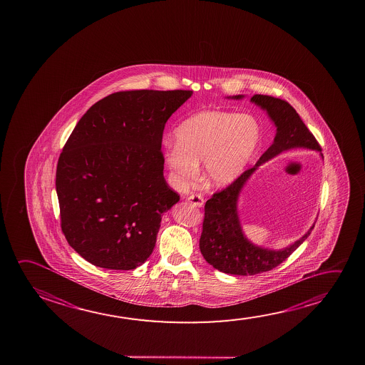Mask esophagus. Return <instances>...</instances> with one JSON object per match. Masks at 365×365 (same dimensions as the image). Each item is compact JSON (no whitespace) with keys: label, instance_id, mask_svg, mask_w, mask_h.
Here are the masks:
<instances>
[{"label":"esophagus","instance_id":"obj_1","mask_svg":"<svg viewBox=\"0 0 365 365\" xmlns=\"http://www.w3.org/2000/svg\"><path fill=\"white\" fill-rule=\"evenodd\" d=\"M187 201L191 202L193 206H197V207H202L203 206V197L201 195H191L187 197Z\"/></svg>","mask_w":365,"mask_h":365}]
</instances>
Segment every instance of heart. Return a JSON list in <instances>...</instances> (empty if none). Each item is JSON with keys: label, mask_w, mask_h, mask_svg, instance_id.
I'll use <instances>...</instances> for the list:
<instances>
[{"label": "heart", "mask_w": 365, "mask_h": 365, "mask_svg": "<svg viewBox=\"0 0 365 365\" xmlns=\"http://www.w3.org/2000/svg\"><path fill=\"white\" fill-rule=\"evenodd\" d=\"M164 162L177 187L191 185L202 162L205 180L225 187L245 172L257 151L261 127L250 114L202 110L185 118L173 132Z\"/></svg>", "instance_id": "obj_1"}]
</instances>
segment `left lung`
I'll use <instances>...</instances> for the list:
<instances>
[{
    "mask_svg": "<svg viewBox=\"0 0 365 365\" xmlns=\"http://www.w3.org/2000/svg\"><path fill=\"white\" fill-rule=\"evenodd\" d=\"M227 98L240 101L245 96ZM251 102L264 110L275 125L274 143L263 153L255 167L245 170L224 191L217 192L207 200L200 238V251L203 258L214 269L230 275H256L279 266L309 237L316 224L314 222L302 238L280 250L255 245L245 237L240 222L238 201L247 182L251 180L258 168L280 155L281 153L293 149L314 150L323 159L316 138L289 103L261 94L252 96Z\"/></svg>",
    "mask_w": 365,
    "mask_h": 365,
    "instance_id": "1",
    "label": "left lung"
}]
</instances>
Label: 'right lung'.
I'll list each match as a JSON object with an SVG mask.
<instances>
[{
    "mask_svg": "<svg viewBox=\"0 0 365 365\" xmlns=\"http://www.w3.org/2000/svg\"><path fill=\"white\" fill-rule=\"evenodd\" d=\"M191 90H132L80 118L56 172L61 227L88 262L133 269L149 258L164 212L180 201L164 178L163 131Z\"/></svg>",
    "mask_w": 365,
    "mask_h": 365,
    "instance_id": "1",
    "label": "right lung"
}]
</instances>
